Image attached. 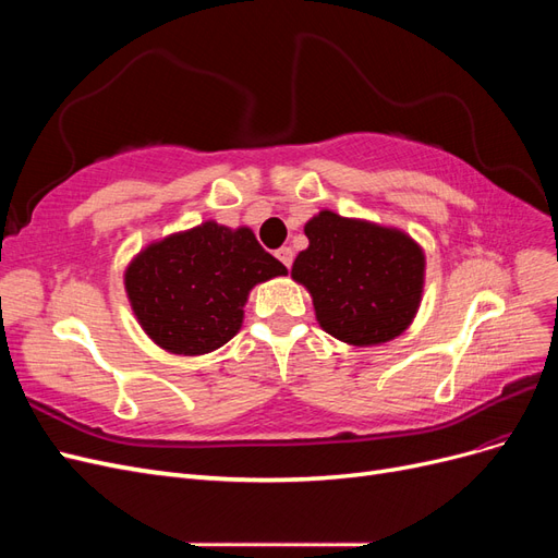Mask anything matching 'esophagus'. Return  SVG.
<instances>
[{
  "label": "esophagus",
  "instance_id": "esophagus-1",
  "mask_svg": "<svg viewBox=\"0 0 558 558\" xmlns=\"http://www.w3.org/2000/svg\"><path fill=\"white\" fill-rule=\"evenodd\" d=\"M277 258H279L286 267H291V265H293V251H291L289 246H281V248H277Z\"/></svg>",
  "mask_w": 558,
  "mask_h": 558
}]
</instances>
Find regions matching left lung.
<instances>
[{
  "mask_svg": "<svg viewBox=\"0 0 558 558\" xmlns=\"http://www.w3.org/2000/svg\"><path fill=\"white\" fill-rule=\"evenodd\" d=\"M291 275L312 293L320 328L353 347L393 340L424 289V251L408 234L320 211Z\"/></svg>",
  "mask_w": 558,
  "mask_h": 558,
  "instance_id": "1",
  "label": "left lung"
}]
</instances>
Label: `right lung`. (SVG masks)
<instances>
[{
    "label": "right lung",
    "instance_id": "add662e5",
    "mask_svg": "<svg viewBox=\"0 0 558 558\" xmlns=\"http://www.w3.org/2000/svg\"><path fill=\"white\" fill-rule=\"evenodd\" d=\"M286 275L248 228L214 221L146 246L125 272V291L146 335L172 353L199 356L242 328L253 286Z\"/></svg>",
    "mask_w": 558,
    "mask_h": 558
}]
</instances>
